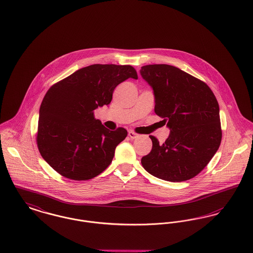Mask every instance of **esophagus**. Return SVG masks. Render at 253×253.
<instances>
[{"mask_svg": "<svg viewBox=\"0 0 253 253\" xmlns=\"http://www.w3.org/2000/svg\"><path fill=\"white\" fill-rule=\"evenodd\" d=\"M128 135L130 136V138L134 139V138H136V137H137V135H138V134H136V133H134V131H129Z\"/></svg>", "mask_w": 253, "mask_h": 253, "instance_id": "obj_1", "label": "esophagus"}]
</instances>
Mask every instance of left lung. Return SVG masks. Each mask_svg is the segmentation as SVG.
I'll list each match as a JSON object with an SVG mask.
<instances>
[{
  "label": "left lung",
  "instance_id": "left-lung-1",
  "mask_svg": "<svg viewBox=\"0 0 253 253\" xmlns=\"http://www.w3.org/2000/svg\"><path fill=\"white\" fill-rule=\"evenodd\" d=\"M140 75L153 88L155 113L170 134L153 146L141 164L151 175L179 182L197 176L211 161L222 140L218 101L208 85L174 66L141 67Z\"/></svg>",
  "mask_w": 253,
  "mask_h": 253
}]
</instances>
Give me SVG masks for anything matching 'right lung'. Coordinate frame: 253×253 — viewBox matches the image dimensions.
I'll return each mask as SVG.
<instances>
[{
	"instance_id": "add662e5",
	"label": "right lung",
	"mask_w": 253,
	"mask_h": 253,
	"mask_svg": "<svg viewBox=\"0 0 253 253\" xmlns=\"http://www.w3.org/2000/svg\"><path fill=\"white\" fill-rule=\"evenodd\" d=\"M137 79L130 65L94 64L52 85L39 111L37 146L61 176L74 180L94 178L112 163L126 129L105 128L94 110L110 104L116 87Z\"/></svg>"
}]
</instances>
